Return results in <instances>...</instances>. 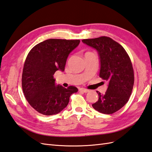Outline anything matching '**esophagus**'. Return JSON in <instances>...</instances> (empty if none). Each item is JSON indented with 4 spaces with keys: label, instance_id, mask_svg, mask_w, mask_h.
I'll return each mask as SVG.
<instances>
[{
    "label": "esophagus",
    "instance_id": "1",
    "mask_svg": "<svg viewBox=\"0 0 152 152\" xmlns=\"http://www.w3.org/2000/svg\"><path fill=\"white\" fill-rule=\"evenodd\" d=\"M79 91L84 92V93H87V92H88L89 91L87 90V89H85V88H79Z\"/></svg>",
    "mask_w": 152,
    "mask_h": 152
}]
</instances>
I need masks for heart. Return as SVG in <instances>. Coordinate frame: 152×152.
Returning a JSON list of instances; mask_svg holds the SVG:
<instances>
[{
  "instance_id": "b5f03b06",
  "label": "heart",
  "mask_w": 152,
  "mask_h": 152,
  "mask_svg": "<svg viewBox=\"0 0 152 152\" xmlns=\"http://www.w3.org/2000/svg\"><path fill=\"white\" fill-rule=\"evenodd\" d=\"M87 53H90V52H87Z\"/></svg>"
}]
</instances>
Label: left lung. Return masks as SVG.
I'll return each mask as SVG.
<instances>
[{
    "mask_svg": "<svg viewBox=\"0 0 152 152\" xmlns=\"http://www.w3.org/2000/svg\"><path fill=\"white\" fill-rule=\"evenodd\" d=\"M82 42L98 51L99 77L108 83L105 94L97 92L99 98L92 107L101 113L113 114L125 105L133 89L134 74L130 57L122 45L109 37L84 39Z\"/></svg>",
    "mask_w": 152,
    "mask_h": 152,
    "instance_id": "left-lung-1",
    "label": "left lung"
}]
</instances>
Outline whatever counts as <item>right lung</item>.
<instances>
[{"label":"right lung","instance_id":"add662e5","mask_svg":"<svg viewBox=\"0 0 152 152\" xmlns=\"http://www.w3.org/2000/svg\"><path fill=\"white\" fill-rule=\"evenodd\" d=\"M80 40L48 39L39 43L27 56L22 76V87L26 99L39 113L57 114L67 106L69 98L78 89L56 85L54 75L64 71L66 61Z\"/></svg>","mask_w":152,"mask_h":152}]
</instances>
